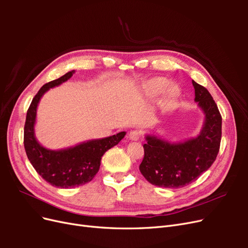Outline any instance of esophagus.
Segmentation results:
<instances>
[{"label": "esophagus", "mask_w": 248, "mask_h": 248, "mask_svg": "<svg viewBox=\"0 0 248 248\" xmlns=\"http://www.w3.org/2000/svg\"><path fill=\"white\" fill-rule=\"evenodd\" d=\"M141 137V132L139 130H132L129 132V139L131 140H139Z\"/></svg>", "instance_id": "1"}]
</instances>
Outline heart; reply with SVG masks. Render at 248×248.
I'll use <instances>...</instances> for the list:
<instances>
[{"mask_svg": "<svg viewBox=\"0 0 248 248\" xmlns=\"http://www.w3.org/2000/svg\"><path fill=\"white\" fill-rule=\"evenodd\" d=\"M169 84H170L169 79L164 78H155L149 81L148 92L152 96H159L167 89L166 95H164L166 100L168 102H172L178 98L181 91H180V88L177 85L171 84L169 86Z\"/></svg>", "mask_w": 248, "mask_h": 248, "instance_id": "heart-1", "label": "heart"}]
</instances>
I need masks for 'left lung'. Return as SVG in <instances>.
Segmentation results:
<instances>
[{
	"mask_svg": "<svg viewBox=\"0 0 248 248\" xmlns=\"http://www.w3.org/2000/svg\"><path fill=\"white\" fill-rule=\"evenodd\" d=\"M194 101L204 115L197 137L170 141L147 133L145 156L140 164L148 182L166 188H180L196 181L215 161L221 140V116L208 90L192 80Z\"/></svg>",
	"mask_w": 248,
	"mask_h": 248,
	"instance_id": "1",
	"label": "left lung"
}]
</instances>
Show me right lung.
I'll return each instance as SVG.
<instances>
[{"label": "right lung", "mask_w": 248, "mask_h": 248, "mask_svg": "<svg viewBox=\"0 0 248 248\" xmlns=\"http://www.w3.org/2000/svg\"><path fill=\"white\" fill-rule=\"evenodd\" d=\"M74 73L76 70L67 72L39 90L28 109L24 130V145L30 162L46 182L58 188H72L91 181L99 170L103 154L118 145L126 134L125 131H121L108 138L89 140L60 150L47 149L37 140L35 136L37 108L42 96L49 89L71 78Z\"/></svg>", "instance_id": "obj_1"}]
</instances>
